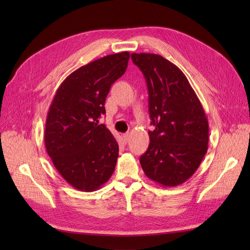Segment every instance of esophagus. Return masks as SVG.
Masks as SVG:
<instances>
[{"label": "esophagus", "instance_id": "esophagus-1", "mask_svg": "<svg viewBox=\"0 0 250 250\" xmlns=\"http://www.w3.org/2000/svg\"><path fill=\"white\" fill-rule=\"evenodd\" d=\"M122 137H123V141H124V143H125V144H127V143L129 142L130 136H129L128 134H124Z\"/></svg>", "mask_w": 250, "mask_h": 250}]
</instances>
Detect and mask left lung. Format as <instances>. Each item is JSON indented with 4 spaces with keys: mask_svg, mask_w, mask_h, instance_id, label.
<instances>
[{
    "mask_svg": "<svg viewBox=\"0 0 250 250\" xmlns=\"http://www.w3.org/2000/svg\"><path fill=\"white\" fill-rule=\"evenodd\" d=\"M149 92L150 144L140 157L144 172L164 187L187 181L208 151V124L188 78L159 55L132 54Z\"/></svg>",
    "mask_w": 250,
    "mask_h": 250,
    "instance_id": "8db88e82",
    "label": "left lung"
}]
</instances>
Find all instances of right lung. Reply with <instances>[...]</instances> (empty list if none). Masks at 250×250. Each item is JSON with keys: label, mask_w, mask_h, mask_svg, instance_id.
<instances>
[{"label": "right lung", "mask_w": 250, "mask_h": 250, "mask_svg": "<svg viewBox=\"0 0 250 250\" xmlns=\"http://www.w3.org/2000/svg\"><path fill=\"white\" fill-rule=\"evenodd\" d=\"M129 52L103 57L64 79L49 106L44 132L48 156L69 185L93 191L111 177L118 144L98 125L111 85L127 67Z\"/></svg>", "instance_id": "right-lung-1"}]
</instances>
